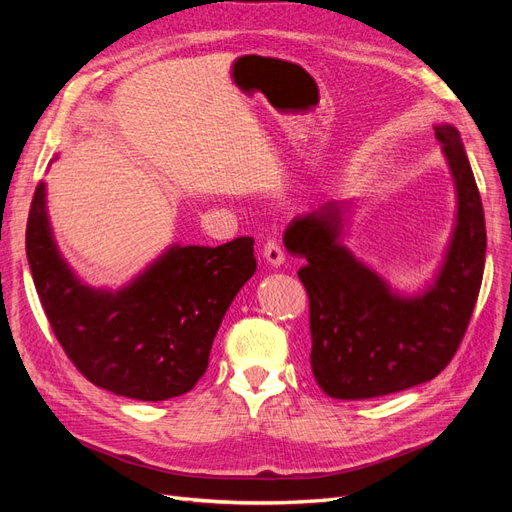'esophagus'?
<instances>
[{
  "label": "esophagus",
  "mask_w": 512,
  "mask_h": 512,
  "mask_svg": "<svg viewBox=\"0 0 512 512\" xmlns=\"http://www.w3.org/2000/svg\"><path fill=\"white\" fill-rule=\"evenodd\" d=\"M262 258H265L271 267H282L284 265V250L282 245L275 239H269L265 245H262Z\"/></svg>",
  "instance_id": "1"
}]
</instances>
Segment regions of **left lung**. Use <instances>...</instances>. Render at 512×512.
<instances>
[{"instance_id":"obj_1","label":"left lung","mask_w":512,"mask_h":512,"mask_svg":"<svg viewBox=\"0 0 512 512\" xmlns=\"http://www.w3.org/2000/svg\"><path fill=\"white\" fill-rule=\"evenodd\" d=\"M457 192L455 230L433 284L404 297L344 245L350 203L327 200L294 218L284 245L307 262L314 378L335 399H371L436 378L451 363L478 299L485 269V213L455 126L433 128Z\"/></svg>"}]
</instances>
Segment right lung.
<instances>
[{
    "instance_id": "right-lung-1",
    "label": "right lung",
    "mask_w": 512,
    "mask_h": 512,
    "mask_svg": "<svg viewBox=\"0 0 512 512\" xmlns=\"http://www.w3.org/2000/svg\"><path fill=\"white\" fill-rule=\"evenodd\" d=\"M25 250L57 342L100 389L164 401L194 389L207 371L226 309L256 271L254 239L218 247L170 245L119 290L83 284L61 258L38 183Z\"/></svg>"
}]
</instances>
